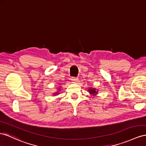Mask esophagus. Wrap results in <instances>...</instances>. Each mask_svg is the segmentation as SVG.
<instances>
[{
    "label": "esophagus",
    "mask_w": 146,
    "mask_h": 146,
    "mask_svg": "<svg viewBox=\"0 0 146 146\" xmlns=\"http://www.w3.org/2000/svg\"><path fill=\"white\" fill-rule=\"evenodd\" d=\"M72 83H77L79 82V79H78V78H72Z\"/></svg>",
    "instance_id": "obj_1"
}]
</instances>
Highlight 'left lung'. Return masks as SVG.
<instances>
[{
	"label": "left lung",
	"mask_w": 146,
	"mask_h": 146,
	"mask_svg": "<svg viewBox=\"0 0 146 146\" xmlns=\"http://www.w3.org/2000/svg\"><path fill=\"white\" fill-rule=\"evenodd\" d=\"M88 91L89 92V94H90L91 96H96L97 94H98V89H96L94 88H89Z\"/></svg>",
	"instance_id": "8db88e82"
}]
</instances>
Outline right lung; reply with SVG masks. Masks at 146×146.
Returning <instances> with one entry per match:
<instances>
[{
    "mask_svg": "<svg viewBox=\"0 0 146 146\" xmlns=\"http://www.w3.org/2000/svg\"><path fill=\"white\" fill-rule=\"evenodd\" d=\"M60 89H58V91H57V92H55V93H54V95L55 96H56V95H58V94H59V92H60Z\"/></svg>",
    "mask_w": 146,
    "mask_h": 146,
    "instance_id": "add662e5",
    "label": "right lung"
}]
</instances>
